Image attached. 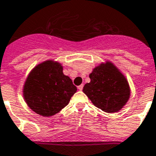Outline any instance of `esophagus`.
<instances>
[{
	"instance_id": "esophagus-1",
	"label": "esophagus",
	"mask_w": 156,
	"mask_h": 156,
	"mask_svg": "<svg viewBox=\"0 0 156 156\" xmlns=\"http://www.w3.org/2000/svg\"><path fill=\"white\" fill-rule=\"evenodd\" d=\"M78 89L80 90V91H81V90L83 89V84H81V85H80V86H78Z\"/></svg>"
}]
</instances>
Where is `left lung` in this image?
I'll return each mask as SVG.
<instances>
[{
	"label": "left lung",
	"instance_id": "1",
	"mask_svg": "<svg viewBox=\"0 0 156 156\" xmlns=\"http://www.w3.org/2000/svg\"><path fill=\"white\" fill-rule=\"evenodd\" d=\"M90 81L83 86V92L94 106L108 113L121 110L131 95L125 76L111 61L101 63L89 74Z\"/></svg>",
	"mask_w": 156,
	"mask_h": 156
}]
</instances>
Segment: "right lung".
I'll list each match as a JSON object with an SVG mask.
<instances>
[{
  "mask_svg": "<svg viewBox=\"0 0 156 156\" xmlns=\"http://www.w3.org/2000/svg\"><path fill=\"white\" fill-rule=\"evenodd\" d=\"M76 91L72 80L63 73L62 64L48 60L31 70L23 86V96L33 112L49 117L66 107Z\"/></svg>",
  "mask_w": 156,
  "mask_h": 156,
  "instance_id": "add662e5",
  "label": "right lung"
}]
</instances>
